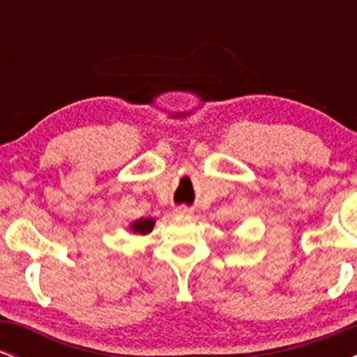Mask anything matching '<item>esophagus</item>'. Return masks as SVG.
<instances>
[{
  "instance_id": "1",
  "label": "esophagus",
  "mask_w": 357,
  "mask_h": 357,
  "mask_svg": "<svg viewBox=\"0 0 357 357\" xmlns=\"http://www.w3.org/2000/svg\"><path fill=\"white\" fill-rule=\"evenodd\" d=\"M174 213H176V215H178V216H190V215H191V210H190V208L184 206V204H183V206L176 208Z\"/></svg>"
}]
</instances>
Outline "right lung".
<instances>
[{
	"instance_id": "add662e5",
	"label": "right lung",
	"mask_w": 357,
	"mask_h": 357,
	"mask_svg": "<svg viewBox=\"0 0 357 357\" xmlns=\"http://www.w3.org/2000/svg\"><path fill=\"white\" fill-rule=\"evenodd\" d=\"M153 228H154L153 218H141V220H136L132 225H130V230L134 233H139V235H147V233L153 231Z\"/></svg>"
}]
</instances>
